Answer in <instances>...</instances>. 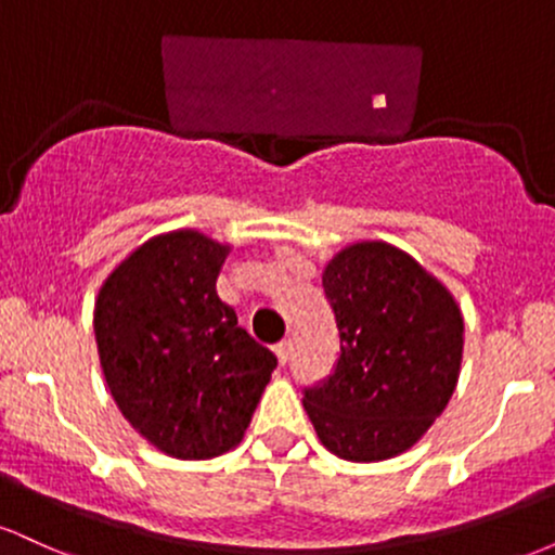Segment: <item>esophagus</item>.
Wrapping results in <instances>:
<instances>
[{
    "instance_id": "obj_1",
    "label": "esophagus",
    "mask_w": 555,
    "mask_h": 555,
    "mask_svg": "<svg viewBox=\"0 0 555 555\" xmlns=\"http://www.w3.org/2000/svg\"><path fill=\"white\" fill-rule=\"evenodd\" d=\"M273 352H276L279 365H286V360H289V341L282 339L276 344V347H273Z\"/></svg>"
}]
</instances>
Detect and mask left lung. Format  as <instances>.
<instances>
[{
    "mask_svg": "<svg viewBox=\"0 0 555 555\" xmlns=\"http://www.w3.org/2000/svg\"><path fill=\"white\" fill-rule=\"evenodd\" d=\"M321 279L341 354L326 384L305 391V412L339 460L404 454L436 423L460 380V305L441 279L384 240L341 247Z\"/></svg>",
    "mask_w": 555,
    "mask_h": 555,
    "instance_id": "obj_1",
    "label": "left lung"
}]
</instances>
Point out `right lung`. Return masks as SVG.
Returning <instances> with one entry per match:
<instances>
[{
  "mask_svg": "<svg viewBox=\"0 0 555 555\" xmlns=\"http://www.w3.org/2000/svg\"><path fill=\"white\" fill-rule=\"evenodd\" d=\"M232 245L171 229L138 245L101 284L93 331L127 423L175 460L240 446L276 358L216 292Z\"/></svg>",
  "mask_w": 555,
  "mask_h": 555,
  "instance_id": "1",
  "label": "right lung"
}]
</instances>
